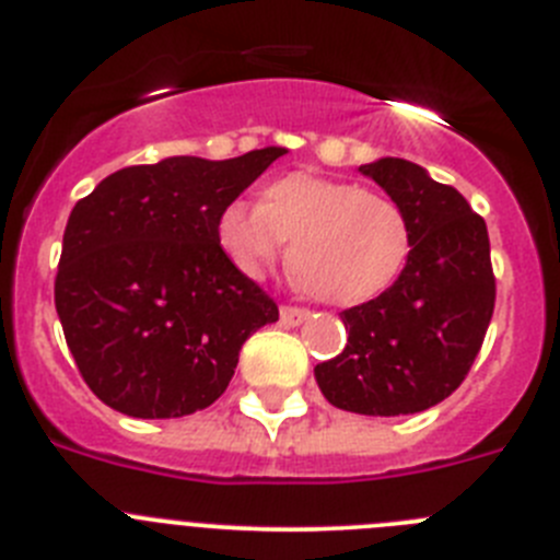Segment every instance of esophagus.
Segmentation results:
<instances>
[{
  "mask_svg": "<svg viewBox=\"0 0 560 560\" xmlns=\"http://www.w3.org/2000/svg\"><path fill=\"white\" fill-rule=\"evenodd\" d=\"M279 315H281V323H284V326H301V323L310 317V312L301 310V306H281Z\"/></svg>",
  "mask_w": 560,
  "mask_h": 560,
  "instance_id": "obj_1",
  "label": "esophagus"
}]
</instances>
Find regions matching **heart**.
Returning <instances> with one entry per match:
<instances>
[{"mask_svg": "<svg viewBox=\"0 0 560 560\" xmlns=\"http://www.w3.org/2000/svg\"><path fill=\"white\" fill-rule=\"evenodd\" d=\"M218 243L240 273L262 276L287 248L295 284L317 301L357 306L398 279L411 232L398 203L348 182L312 174L273 179L259 203L232 201Z\"/></svg>", "mask_w": 560, "mask_h": 560, "instance_id": "obj_1", "label": "heart"}]
</instances>
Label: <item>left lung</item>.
I'll return each instance as SVG.
<instances>
[{
  "mask_svg": "<svg viewBox=\"0 0 560 560\" xmlns=\"http://www.w3.org/2000/svg\"><path fill=\"white\" fill-rule=\"evenodd\" d=\"M398 203L411 232L404 273L368 304L345 310L348 342L317 364L337 409L370 417L417 415L462 386L494 312L489 232L467 198L400 156L362 165Z\"/></svg>",
  "mask_w": 560,
  "mask_h": 560,
  "instance_id": "left-lung-1",
  "label": "left lung"
}]
</instances>
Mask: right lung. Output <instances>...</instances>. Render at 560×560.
<instances>
[{
	"mask_svg": "<svg viewBox=\"0 0 560 560\" xmlns=\"http://www.w3.org/2000/svg\"><path fill=\"white\" fill-rule=\"evenodd\" d=\"M287 149L168 156L109 174L71 209L55 279L68 351L102 404L140 420L207 409L279 306L240 273L218 215Z\"/></svg>",
	"mask_w": 560,
	"mask_h": 560,
	"instance_id": "add662e5",
	"label": "right lung"
}]
</instances>
